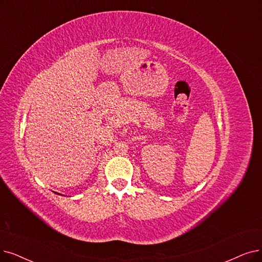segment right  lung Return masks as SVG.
I'll return each mask as SVG.
<instances>
[{"label":"right lung","instance_id":"1","mask_svg":"<svg viewBox=\"0 0 262 262\" xmlns=\"http://www.w3.org/2000/svg\"><path fill=\"white\" fill-rule=\"evenodd\" d=\"M58 194H60V193H58Z\"/></svg>","mask_w":262,"mask_h":262}]
</instances>
